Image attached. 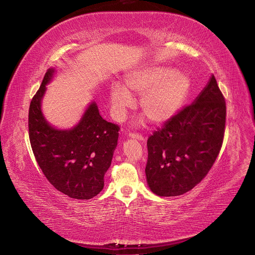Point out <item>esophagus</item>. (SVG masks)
Returning <instances> with one entry per match:
<instances>
[{
	"instance_id": "obj_1",
	"label": "esophagus",
	"mask_w": 255,
	"mask_h": 255,
	"mask_svg": "<svg viewBox=\"0 0 255 255\" xmlns=\"http://www.w3.org/2000/svg\"><path fill=\"white\" fill-rule=\"evenodd\" d=\"M128 137L129 138H132V139H137V140H139V141H141V142H143L145 139L144 138L141 136V135H139V134H135V133H129L128 134Z\"/></svg>"
}]
</instances>
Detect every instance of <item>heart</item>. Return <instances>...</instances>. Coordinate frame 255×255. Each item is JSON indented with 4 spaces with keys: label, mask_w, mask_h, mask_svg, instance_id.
Segmentation results:
<instances>
[{
    "label": "heart",
    "mask_w": 255,
    "mask_h": 255,
    "mask_svg": "<svg viewBox=\"0 0 255 255\" xmlns=\"http://www.w3.org/2000/svg\"><path fill=\"white\" fill-rule=\"evenodd\" d=\"M126 87H111L110 103L116 120L126 117L134 105L133 97H141L140 110L153 123L161 125L180 111L186 100L191 82L187 73L165 66H148L129 72Z\"/></svg>",
    "instance_id": "heart-1"
}]
</instances>
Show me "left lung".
Segmentation results:
<instances>
[{
    "label": "left lung",
    "instance_id": "left-lung-1",
    "mask_svg": "<svg viewBox=\"0 0 255 255\" xmlns=\"http://www.w3.org/2000/svg\"><path fill=\"white\" fill-rule=\"evenodd\" d=\"M226 101L212 75L189 106L146 141V183L153 194L174 197L201 182L217 158L226 126Z\"/></svg>",
    "mask_w": 255,
    "mask_h": 255
}]
</instances>
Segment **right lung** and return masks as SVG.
I'll use <instances>...</instances> for the list:
<instances>
[{
    "label": "right lung",
    "mask_w": 255,
    "mask_h": 255,
    "mask_svg": "<svg viewBox=\"0 0 255 255\" xmlns=\"http://www.w3.org/2000/svg\"><path fill=\"white\" fill-rule=\"evenodd\" d=\"M56 70L50 68L29 105L28 135L35 158L48 181L72 199L89 200L104 187V175L117 146L119 127L104 120L95 101L71 128L53 127L41 105Z\"/></svg>",
    "instance_id": "add662e5"
}]
</instances>
